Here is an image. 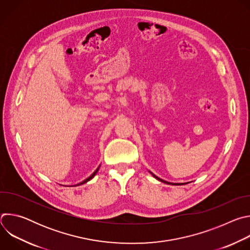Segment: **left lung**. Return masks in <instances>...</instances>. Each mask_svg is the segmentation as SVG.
Returning <instances> with one entry per match:
<instances>
[{
	"mask_svg": "<svg viewBox=\"0 0 250 250\" xmlns=\"http://www.w3.org/2000/svg\"><path fill=\"white\" fill-rule=\"evenodd\" d=\"M150 172V171H149ZM151 174H152V176L155 178V179H157L158 181H160V182H162V183H165V184H168V185H184V184H188V183H171V182H167V181H165V180H162V179H160V178H158L157 176H155L152 172H150Z\"/></svg>",
	"mask_w": 250,
	"mask_h": 250,
	"instance_id": "8db88e82",
	"label": "left lung"
}]
</instances>
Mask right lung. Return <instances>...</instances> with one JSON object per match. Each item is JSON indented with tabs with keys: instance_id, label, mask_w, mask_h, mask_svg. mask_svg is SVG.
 <instances>
[{
	"instance_id": "1",
	"label": "right lung",
	"mask_w": 250,
	"mask_h": 250,
	"mask_svg": "<svg viewBox=\"0 0 250 250\" xmlns=\"http://www.w3.org/2000/svg\"><path fill=\"white\" fill-rule=\"evenodd\" d=\"M99 168H100V166H99V167H98V168H97V169H96V170H95V172H94V173H93V174H92V175H91V176H90V177H88V178H87V179H85V180H84V181H82V182H81V183H79V184H77V185H75V186H79V185H82V184H85V183H87V182H88V181H90V180H91V179H93V178H94V177H95V175H96V174H97V172H98V171H99Z\"/></svg>"
}]
</instances>
